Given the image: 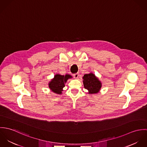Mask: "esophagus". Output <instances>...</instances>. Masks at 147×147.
Listing matches in <instances>:
<instances>
[{
	"label": "esophagus",
	"mask_w": 147,
	"mask_h": 147,
	"mask_svg": "<svg viewBox=\"0 0 147 147\" xmlns=\"http://www.w3.org/2000/svg\"><path fill=\"white\" fill-rule=\"evenodd\" d=\"M73 76H74V77L75 79H78V78H79V74L78 73H76V74H74Z\"/></svg>",
	"instance_id": "34e87169"
}]
</instances>
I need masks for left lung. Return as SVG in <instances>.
Here are the masks:
<instances>
[{"label":"left lung","mask_w":147,"mask_h":147,"mask_svg":"<svg viewBox=\"0 0 147 147\" xmlns=\"http://www.w3.org/2000/svg\"><path fill=\"white\" fill-rule=\"evenodd\" d=\"M84 88L89 92V94H95L99 92L102 84L99 79L92 73L84 75L83 77Z\"/></svg>","instance_id":"left-lung-1"}]
</instances>
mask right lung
<instances>
[{
    "label": "right lung",
    "mask_w": 147,
    "mask_h": 147,
    "mask_svg": "<svg viewBox=\"0 0 147 147\" xmlns=\"http://www.w3.org/2000/svg\"><path fill=\"white\" fill-rule=\"evenodd\" d=\"M71 78H72V76L70 75L66 74L64 76L60 74H56L54 78L49 83V87L54 93L61 94L65 83L68 79Z\"/></svg>",
    "instance_id": "1"
}]
</instances>
